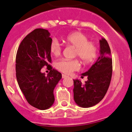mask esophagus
<instances>
[{
  "label": "esophagus",
  "mask_w": 132,
  "mask_h": 132,
  "mask_svg": "<svg viewBox=\"0 0 132 132\" xmlns=\"http://www.w3.org/2000/svg\"><path fill=\"white\" fill-rule=\"evenodd\" d=\"M66 77H68V76H66V75H65V74L62 75V78H66Z\"/></svg>",
  "instance_id": "esophagus-1"
}]
</instances>
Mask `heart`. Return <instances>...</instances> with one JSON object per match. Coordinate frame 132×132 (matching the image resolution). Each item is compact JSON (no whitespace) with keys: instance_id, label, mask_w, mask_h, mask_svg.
Wrapping results in <instances>:
<instances>
[{"instance_id":"heart-1","label":"heart","mask_w":132,"mask_h":132,"mask_svg":"<svg viewBox=\"0 0 132 132\" xmlns=\"http://www.w3.org/2000/svg\"><path fill=\"white\" fill-rule=\"evenodd\" d=\"M65 43L68 45L74 47V56H77L84 64H89L97 56V47L92 41H89L88 37L79 31L71 33L65 38ZM50 52L54 56L61 54L62 47L56 39H53L50 43ZM56 68L66 74H70L78 70L80 67L79 61L75 60L61 59L56 62Z\"/></svg>"}]
</instances>
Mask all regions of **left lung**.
<instances>
[{
  "label": "left lung",
  "instance_id": "left-lung-1",
  "mask_svg": "<svg viewBox=\"0 0 132 132\" xmlns=\"http://www.w3.org/2000/svg\"><path fill=\"white\" fill-rule=\"evenodd\" d=\"M99 42V57L88 71L82 73V76H87V81L82 84L79 79H73V98L81 107H91L99 103L110 85L112 73L110 48L104 38Z\"/></svg>",
  "mask_w": 132,
  "mask_h": 132
}]
</instances>
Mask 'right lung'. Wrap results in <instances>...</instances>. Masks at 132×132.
<instances>
[{
	"label": "right lung",
	"mask_w": 132,
	"mask_h": 132,
	"mask_svg": "<svg viewBox=\"0 0 132 132\" xmlns=\"http://www.w3.org/2000/svg\"><path fill=\"white\" fill-rule=\"evenodd\" d=\"M48 30L34 29L22 40L16 57V79L20 89L29 104L39 110L49 109L54 103V89L62 74L49 64V47L52 39ZM50 68L47 77L40 70Z\"/></svg>",
	"instance_id": "1"
}]
</instances>
